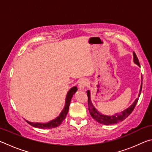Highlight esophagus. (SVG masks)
Returning a JSON list of instances; mask_svg holds the SVG:
<instances>
[{
    "instance_id": "obj_1",
    "label": "esophagus",
    "mask_w": 152,
    "mask_h": 152,
    "mask_svg": "<svg viewBox=\"0 0 152 152\" xmlns=\"http://www.w3.org/2000/svg\"><path fill=\"white\" fill-rule=\"evenodd\" d=\"M88 85V81L86 80H81L79 82V88L80 90H84Z\"/></svg>"
}]
</instances>
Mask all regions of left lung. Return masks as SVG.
<instances>
[{"instance_id": "8db88e82", "label": "left lung", "mask_w": 152, "mask_h": 152, "mask_svg": "<svg viewBox=\"0 0 152 152\" xmlns=\"http://www.w3.org/2000/svg\"><path fill=\"white\" fill-rule=\"evenodd\" d=\"M133 61H134V62L136 64H137L138 66H140V61H139L138 58L135 52H133ZM141 88H142V83H141V88H140L139 96H140ZM87 96H88V110L92 117L94 119L96 120L98 123H101V124L107 125L115 124V123L122 121L125 119L126 118H127L129 115L132 113L133 109H135V107L137 103V101L139 99H136L132 106L129 107L128 109H127L126 110H123V111L119 113H116V114L115 115H113V116H107V115H104L101 114V113H99L96 109H95L93 105H92L91 100V95H90L89 91H87Z\"/></svg>"}]
</instances>
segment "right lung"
Listing matches in <instances>:
<instances>
[{"label":"right lung","instance_id":"obj_1","mask_svg":"<svg viewBox=\"0 0 152 152\" xmlns=\"http://www.w3.org/2000/svg\"><path fill=\"white\" fill-rule=\"evenodd\" d=\"M77 90H78L77 87L74 86L68 91V94H67V96H66V99L65 107H64L63 110L60 113V115H59V116L56 118V119H53L51 121L47 123H31V122L28 121H26L29 123V125L33 126V127L40 128V129H52V128H55V127H58L59 125H60L61 124V123L63 122V121L65 119L66 116L67 115V113H68V112L71 99L73 96V94H75V92L77 91Z\"/></svg>","mask_w":152,"mask_h":152}]
</instances>
